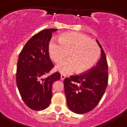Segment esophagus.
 <instances>
[{
  "instance_id": "1",
  "label": "esophagus",
  "mask_w": 127,
  "mask_h": 127,
  "mask_svg": "<svg viewBox=\"0 0 127 127\" xmlns=\"http://www.w3.org/2000/svg\"><path fill=\"white\" fill-rule=\"evenodd\" d=\"M65 78V76L64 75V74H61V80H64V79Z\"/></svg>"
}]
</instances>
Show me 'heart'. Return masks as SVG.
Instances as JSON below:
<instances>
[{
	"label": "heart",
	"mask_w": 127,
	"mask_h": 127,
	"mask_svg": "<svg viewBox=\"0 0 127 127\" xmlns=\"http://www.w3.org/2000/svg\"><path fill=\"white\" fill-rule=\"evenodd\" d=\"M48 48L50 57L56 63L63 60L68 53L69 59L56 67L58 71L64 74L75 71L78 74L87 72L96 63L100 55L96 42L80 32L64 33L59 37V41L52 39Z\"/></svg>",
	"instance_id": "heart-1"
}]
</instances>
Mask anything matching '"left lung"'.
Instances as JSON below:
<instances>
[{"label": "left lung", "instance_id": "1", "mask_svg": "<svg viewBox=\"0 0 127 127\" xmlns=\"http://www.w3.org/2000/svg\"><path fill=\"white\" fill-rule=\"evenodd\" d=\"M101 57L95 67L80 76H70L64 80L67 105L70 111L83 114L96 107L104 94L108 85V73L106 57L103 48Z\"/></svg>", "mask_w": 127, "mask_h": 127}]
</instances>
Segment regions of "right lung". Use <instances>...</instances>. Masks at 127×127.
Listing matches in <instances>:
<instances>
[{
  "mask_svg": "<svg viewBox=\"0 0 127 127\" xmlns=\"http://www.w3.org/2000/svg\"><path fill=\"white\" fill-rule=\"evenodd\" d=\"M57 29H46L34 35L26 43L19 54L16 69V83L22 100L35 111L50 105L52 86L60 79L59 72L47 78L44 75L54 67L48 53L49 41Z\"/></svg>",
  "mask_w": 127,
  "mask_h": 127,
  "instance_id": "obj_1",
  "label": "right lung"
}]
</instances>
